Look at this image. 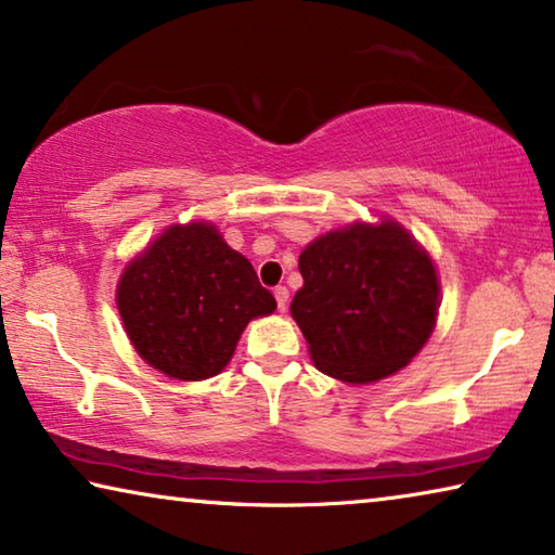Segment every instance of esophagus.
<instances>
[{"mask_svg":"<svg viewBox=\"0 0 555 555\" xmlns=\"http://www.w3.org/2000/svg\"><path fill=\"white\" fill-rule=\"evenodd\" d=\"M275 300H278V307H280V310H285L287 302H289V289H287L285 285L275 287Z\"/></svg>","mask_w":555,"mask_h":555,"instance_id":"obj_1","label":"esophagus"}]
</instances>
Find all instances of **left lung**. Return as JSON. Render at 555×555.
I'll return each mask as SVG.
<instances>
[{"instance_id": "obj_1", "label": "left lung", "mask_w": 555, "mask_h": 555, "mask_svg": "<svg viewBox=\"0 0 555 555\" xmlns=\"http://www.w3.org/2000/svg\"><path fill=\"white\" fill-rule=\"evenodd\" d=\"M305 285L289 312L330 377L366 385L420 352L434 330L439 280L429 255L404 228L354 223L307 245Z\"/></svg>"}]
</instances>
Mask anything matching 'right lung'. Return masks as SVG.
<instances>
[{
  "label": "right lung",
  "instance_id": "right-lung-1",
  "mask_svg": "<svg viewBox=\"0 0 555 555\" xmlns=\"http://www.w3.org/2000/svg\"><path fill=\"white\" fill-rule=\"evenodd\" d=\"M116 302L135 352L183 382L218 374L245 325L278 307L250 262L208 223L168 228L126 268Z\"/></svg>",
  "mask_w": 555,
  "mask_h": 555
}]
</instances>
